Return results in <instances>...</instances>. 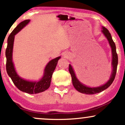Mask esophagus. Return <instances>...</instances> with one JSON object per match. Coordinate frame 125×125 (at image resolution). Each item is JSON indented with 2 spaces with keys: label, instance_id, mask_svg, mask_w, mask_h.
Masks as SVG:
<instances>
[{
  "label": "esophagus",
  "instance_id": "34e87169",
  "mask_svg": "<svg viewBox=\"0 0 125 125\" xmlns=\"http://www.w3.org/2000/svg\"><path fill=\"white\" fill-rule=\"evenodd\" d=\"M67 54H66V53L64 54V58H67Z\"/></svg>",
  "mask_w": 125,
  "mask_h": 125
}]
</instances>
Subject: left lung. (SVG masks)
<instances>
[{
  "instance_id": "1",
  "label": "left lung",
  "mask_w": 125,
  "mask_h": 125,
  "mask_svg": "<svg viewBox=\"0 0 125 125\" xmlns=\"http://www.w3.org/2000/svg\"><path fill=\"white\" fill-rule=\"evenodd\" d=\"M102 32L104 35L105 36L106 38L109 42V45H110L111 49H112V74L111 75L110 79L105 84L103 85H101L100 87H88L86 86V85L82 84L80 82L76 77V74H75L74 70H73V67L70 64H69V70L70 72V74H71L72 79V83H73V86L78 91L81 93H83V94H94L96 93H98L101 92V91H104L106 88H108L112 82H114V79H115L116 73L117 70V66H118V55H117L116 51V46L115 43L114 42L113 40H112V37L110 32L109 31L106 29L105 27H103V30Z\"/></svg>"
}]
</instances>
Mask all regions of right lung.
Listing matches in <instances>:
<instances>
[{
  "mask_svg": "<svg viewBox=\"0 0 125 125\" xmlns=\"http://www.w3.org/2000/svg\"><path fill=\"white\" fill-rule=\"evenodd\" d=\"M30 21V20H25L21 22L12 31L7 39V46L6 49V71L9 77L11 78L14 84L20 91L28 94H37L45 91L51 85V78L61 56L51 60L46 64L44 70L42 78L38 82H30L22 79L17 74L14 69V64L12 60L13 43L14 36L24 28Z\"/></svg>",
  "mask_w": 125,
  "mask_h": 125,
  "instance_id": "1",
  "label": "right lung"
}]
</instances>
